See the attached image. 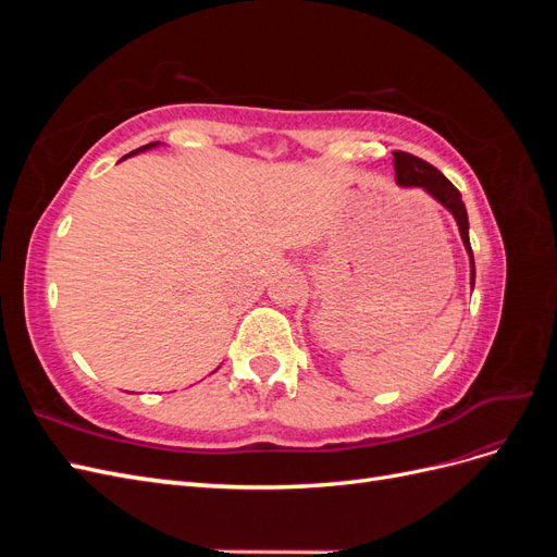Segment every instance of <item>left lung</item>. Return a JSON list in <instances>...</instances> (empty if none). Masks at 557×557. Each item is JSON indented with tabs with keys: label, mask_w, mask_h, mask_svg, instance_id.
I'll return each mask as SVG.
<instances>
[{
	"label": "left lung",
	"mask_w": 557,
	"mask_h": 557,
	"mask_svg": "<svg viewBox=\"0 0 557 557\" xmlns=\"http://www.w3.org/2000/svg\"><path fill=\"white\" fill-rule=\"evenodd\" d=\"M395 174H397V183L404 185V188H423L428 195H432L440 205L450 211V215L458 223L462 244L467 248L469 256V264H471V288H474V278H476V269H474V252H471V244H469V221H467V209L460 190L434 166L425 160H420L411 153H404V150H395Z\"/></svg>",
	"instance_id": "obj_1"
}]
</instances>
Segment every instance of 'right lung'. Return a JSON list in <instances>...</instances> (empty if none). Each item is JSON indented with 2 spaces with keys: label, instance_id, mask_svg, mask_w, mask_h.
Returning <instances> with one entry per match:
<instances>
[{
  "label": "right lung",
  "instance_id": "add662e5",
  "mask_svg": "<svg viewBox=\"0 0 557 557\" xmlns=\"http://www.w3.org/2000/svg\"><path fill=\"white\" fill-rule=\"evenodd\" d=\"M156 146H160V141H153V144H146V146H141V148H137V150H132L129 156H134V153H141V150H148V148H156ZM129 156H125V158H129ZM123 158V160H125Z\"/></svg>",
  "mask_w": 557,
  "mask_h": 557
}]
</instances>
